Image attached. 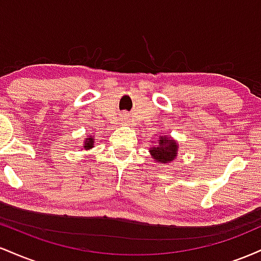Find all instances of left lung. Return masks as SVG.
<instances>
[{"label":"left lung","mask_w":261,"mask_h":261,"mask_svg":"<svg viewBox=\"0 0 261 261\" xmlns=\"http://www.w3.org/2000/svg\"><path fill=\"white\" fill-rule=\"evenodd\" d=\"M152 143H153V141H152ZM178 141L173 139L170 135H164V136H160L157 143L151 146L149 153L157 163L168 164L174 161L178 155Z\"/></svg>","instance_id":"obj_1"}]
</instances>
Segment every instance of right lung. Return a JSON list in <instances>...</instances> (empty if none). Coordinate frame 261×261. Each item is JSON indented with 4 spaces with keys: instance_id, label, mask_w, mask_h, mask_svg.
<instances>
[{
    "instance_id": "obj_1",
    "label": "right lung",
    "mask_w": 261,
    "mask_h": 261,
    "mask_svg": "<svg viewBox=\"0 0 261 261\" xmlns=\"http://www.w3.org/2000/svg\"><path fill=\"white\" fill-rule=\"evenodd\" d=\"M93 147H94V135L93 136H87L85 141H83V146L82 148L83 149H92Z\"/></svg>"
}]
</instances>
